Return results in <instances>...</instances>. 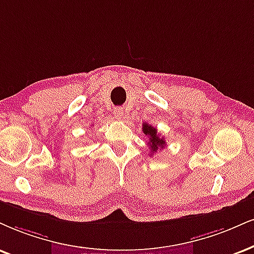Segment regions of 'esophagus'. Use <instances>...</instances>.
Returning <instances> with one entry per match:
<instances>
[{
	"label": "esophagus",
	"instance_id": "1",
	"mask_svg": "<svg viewBox=\"0 0 254 254\" xmlns=\"http://www.w3.org/2000/svg\"><path fill=\"white\" fill-rule=\"evenodd\" d=\"M114 115L117 117L118 119H121L124 118V109H122L121 107H118L114 109Z\"/></svg>",
	"mask_w": 254,
	"mask_h": 254
}]
</instances>
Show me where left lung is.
Returning a JSON list of instances; mask_svg holds the SVG:
<instances>
[{
	"label": "left lung",
	"instance_id": "obj_1",
	"mask_svg": "<svg viewBox=\"0 0 254 254\" xmlns=\"http://www.w3.org/2000/svg\"><path fill=\"white\" fill-rule=\"evenodd\" d=\"M142 130H143V134H146L149 139L148 146H149V151L152 152V154H154L156 151L162 149L164 147H166V145H167L165 141V137L160 136V134H158V130H156L155 127H153L151 125L143 122Z\"/></svg>",
	"mask_w": 254,
	"mask_h": 254
}]
</instances>
